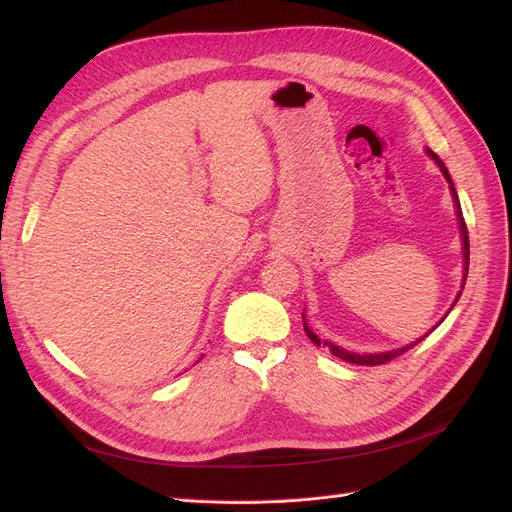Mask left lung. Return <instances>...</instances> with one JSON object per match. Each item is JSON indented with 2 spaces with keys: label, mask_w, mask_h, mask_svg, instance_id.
Returning a JSON list of instances; mask_svg holds the SVG:
<instances>
[{
  "label": "left lung",
  "mask_w": 512,
  "mask_h": 512,
  "mask_svg": "<svg viewBox=\"0 0 512 512\" xmlns=\"http://www.w3.org/2000/svg\"><path fill=\"white\" fill-rule=\"evenodd\" d=\"M431 153V151H429ZM431 158L438 162V166H440V170H442V175L446 177V181L451 183V192H453V196H455V203H457V215H459V224H461V237H463V260H466V275H468V267H470V239H468V226H466V220H463V213H461V207H459V198H457V192H455V188H453V181H451V175H448V170H446V166L433 156L431 153ZM466 275H463V282H466ZM303 327H305V333H307V337L312 339V342L316 344V346H327L329 350H331V354H335V356H339V359H344V361H348V363H356V365H369V367H374V365H384V363H389V361H393V359H397V356H401L404 352H408L410 348H414L418 342H423L425 337H421V339H416L414 344H410V346H406V348H399V350H393V352H382V354H352V352H346V350H342V348H337V346H333V344H329V342H320V339L314 335V331L307 327L305 324V318H303Z\"/></svg>",
  "instance_id": "1"
}]
</instances>
